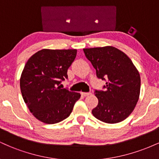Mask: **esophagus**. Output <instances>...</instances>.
Segmentation results:
<instances>
[{
	"label": "esophagus",
	"instance_id": "34e87169",
	"mask_svg": "<svg viewBox=\"0 0 159 159\" xmlns=\"http://www.w3.org/2000/svg\"><path fill=\"white\" fill-rule=\"evenodd\" d=\"M81 95L83 96H88L91 95V93H85V92H82L81 93Z\"/></svg>",
	"mask_w": 159,
	"mask_h": 159
}]
</instances>
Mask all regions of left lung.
<instances>
[{"label": "left lung", "instance_id": "1", "mask_svg": "<svg viewBox=\"0 0 159 159\" xmlns=\"http://www.w3.org/2000/svg\"><path fill=\"white\" fill-rule=\"evenodd\" d=\"M83 50L96 69L97 77L107 80L105 91H95L98 102L92 110L93 115L106 123L123 121L132 114L139 99V72L130 58L115 47Z\"/></svg>", "mask_w": 159, "mask_h": 159}]
</instances>
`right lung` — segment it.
Wrapping results in <instances>:
<instances>
[{"mask_svg": "<svg viewBox=\"0 0 159 159\" xmlns=\"http://www.w3.org/2000/svg\"><path fill=\"white\" fill-rule=\"evenodd\" d=\"M76 49H42L27 61L20 78V88L29 111L37 120L54 124L67 118L81 97L79 93L61 89Z\"/></svg>", "mask_w": 159, "mask_h": 159, "instance_id": "add662e5", "label": "right lung"}]
</instances>
